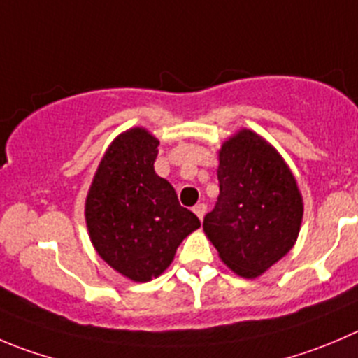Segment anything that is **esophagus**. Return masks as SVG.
<instances>
[{
	"instance_id": "1",
	"label": "esophagus",
	"mask_w": 358,
	"mask_h": 358,
	"mask_svg": "<svg viewBox=\"0 0 358 358\" xmlns=\"http://www.w3.org/2000/svg\"><path fill=\"white\" fill-rule=\"evenodd\" d=\"M194 213H196L197 217H199L201 220H203V217H204V215H206V204H204V203L196 204V206H194Z\"/></svg>"
}]
</instances>
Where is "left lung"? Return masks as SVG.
I'll list each match as a JSON object with an SVG mask.
<instances>
[{"mask_svg":"<svg viewBox=\"0 0 358 358\" xmlns=\"http://www.w3.org/2000/svg\"><path fill=\"white\" fill-rule=\"evenodd\" d=\"M217 204L203 229L225 266L257 278L290 252L303 222V196L275 147L250 129L218 152Z\"/></svg>","mask_w":358,"mask_h":358,"instance_id":"1","label":"left lung"}]
</instances>
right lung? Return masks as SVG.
Here are the masks:
<instances>
[{
  "label": "right lung",
  "mask_w": 358,
  "mask_h": 358,
  "mask_svg": "<svg viewBox=\"0 0 358 358\" xmlns=\"http://www.w3.org/2000/svg\"><path fill=\"white\" fill-rule=\"evenodd\" d=\"M159 140L143 127L119 134L98 166L85 199L96 252L133 282L157 278L180 243L201 222L180 206L175 189L155 173Z\"/></svg>",
  "instance_id": "obj_1"
}]
</instances>
